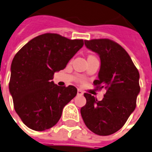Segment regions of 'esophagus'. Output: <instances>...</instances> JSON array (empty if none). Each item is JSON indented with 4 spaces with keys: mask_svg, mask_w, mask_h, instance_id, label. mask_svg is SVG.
<instances>
[{
    "mask_svg": "<svg viewBox=\"0 0 152 152\" xmlns=\"http://www.w3.org/2000/svg\"><path fill=\"white\" fill-rule=\"evenodd\" d=\"M77 95H83V91H82L81 90H80V89H78V90H77Z\"/></svg>",
    "mask_w": 152,
    "mask_h": 152,
    "instance_id": "34e87169",
    "label": "esophagus"
}]
</instances>
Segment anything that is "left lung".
<instances>
[{
    "instance_id": "8db88e82",
    "label": "left lung",
    "mask_w": 152,
    "mask_h": 152,
    "mask_svg": "<svg viewBox=\"0 0 152 152\" xmlns=\"http://www.w3.org/2000/svg\"><path fill=\"white\" fill-rule=\"evenodd\" d=\"M86 47L99 56L101 65L94 84L104 88L101 101L84 93L87 102L80 109L86 126L99 136H109L122 128L136 108L140 88L139 72L119 44L106 39L84 41Z\"/></svg>"
}]
</instances>
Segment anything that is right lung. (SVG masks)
Returning a JSON list of instances; mask_svg holds the SVG:
<instances>
[{
  "label": "right lung",
  "mask_w": 152,
  "mask_h": 152,
  "mask_svg": "<svg viewBox=\"0 0 152 152\" xmlns=\"http://www.w3.org/2000/svg\"><path fill=\"white\" fill-rule=\"evenodd\" d=\"M83 46L82 39L57 34H41L20 49L11 64L9 92L15 112L27 127L44 131L54 126L62 110L77 94L74 86L52 81Z\"/></svg>",
  "instance_id": "right-lung-1"
}]
</instances>
